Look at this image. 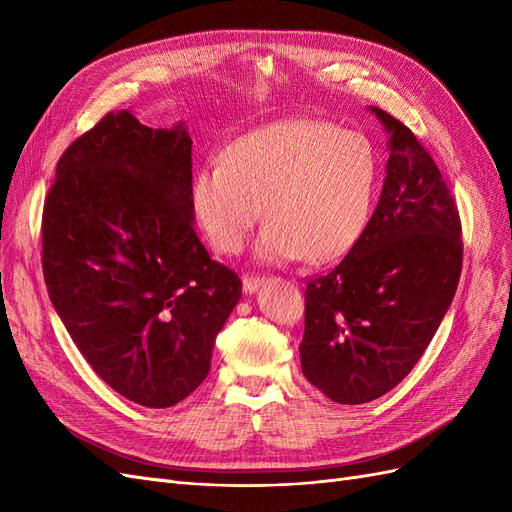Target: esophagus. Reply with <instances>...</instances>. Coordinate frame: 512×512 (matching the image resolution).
I'll return each mask as SVG.
<instances>
[{
    "instance_id": "obj_1",
    "label": "esophagus",
    "mask_w": 512,
    "mask_h": 512,
    "mask_svg": "<svg viewBox=\"0 0 512 512\" xmlns=\"http://www.w3.org/2000/svg\"><path fill=\"white\" fill-rule=\"evenodd\" d=\"M262 286V277L260 275H243V290L245 292H256Z\"/></svg>"
}]
</instances>
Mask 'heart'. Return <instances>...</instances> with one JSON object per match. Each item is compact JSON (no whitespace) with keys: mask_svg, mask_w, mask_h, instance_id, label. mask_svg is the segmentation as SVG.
<instances>
[{"mask_svg":"<svg viewBox=\"0 0 512 512\" xmlns=\"http://www.w3.org/2000/svg\"><path fill=\"white\" fill-rule=\"evenodd\" d=\"M380 158L369 136L294 117L237 138L194 179L192 203L209 243L239 252L265 211L256 252L267 262H331L369 222Z\"/></svg>","mask_w":512,"mask_h":512,"instance_id":"b5f03b06","label":"heart"}]
</instances>
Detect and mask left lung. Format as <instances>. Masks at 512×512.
<instances>
[{
	"label": "left lung",
	"instance_id": "obj_1",
	"mask_svg": "<svg viewBox=\"0 0 512 512\" xmlns=\"http://www.w3.org/2000/svg\"><path fill=\"white\" fill-rule=\"evenodd\" d=\"M389 141L378 207L335 269L305 290L303 376L337 404H367L404 380L451 307L463 241L455 198L404 123L371 106Z\"/></svg>",
	"mask_w": 512,
	"mask_h": 512
}]
</instances>
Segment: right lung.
Listing matches in <instances>:
<instances>
[{
  "instance_id": "add662e5",
  "label": "right lung",
  "mask_w": 512,
  "mask_h": 512,
  "mask_svg": "<svg viewBox=\"0 0 512 512\" xmlns=\"http://www.w3.org/2000/svg\"><path fill=\"white\" fill-rule=\"evenodd\" d=\"M42 273L91 369L145 408L209 374L239 275L194 230L192 138L106 113L61 153L42 211Z\"/></svg>"
}]
</instances>
